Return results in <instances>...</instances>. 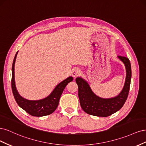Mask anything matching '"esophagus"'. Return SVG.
<instances>
[{"label": "esophagus", "mask_w": 146, "mask_h": 146, "mask_svg": "<svg viewBox=\"0 0 146 146\" xmlns=\"http://www.w3.org/2000/svg\"><path fill=\"white\" fill-rule=\"evenodd\" d=\"M80 74H81V71H80V70L78 68L74 69L72 70V76H73L74 78H76V77H78V76L80 75Z\"/></svg>", "instance_id": "34e87169"}]
</instances>
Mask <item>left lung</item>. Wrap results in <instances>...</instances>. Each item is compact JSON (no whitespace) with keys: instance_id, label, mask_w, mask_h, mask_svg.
<instances>
[{"instance_id":"obj_1","label":"left lung","mask_w":146,"mask_h":146,"mask_svg":"<svg viewBox=\"0 0 146 146\" xmlns=\"http://www.w3.org/2000/svg\"><path fill=\"white\" fill-rule=\"evenodd\" d=\"M124 63L126 68V79L121 92L115 98L102 99L95 95L88 83L82 78L77 77L76 82L78 85V96L81 107L88 114L99 117H107L120 110L124 105L129 95L131 69L129 59L125 56H118Z\"/></svg>"}]
</instances>
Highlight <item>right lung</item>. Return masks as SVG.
I'll return each instance as SVG.
<instances>
[{"label": "right lung", "instance_id": "obj_1", "mask_svg": "<svg viewBox=\"0 0 146 146\" xmlns=\"http://www.w3.org/2000/svg\"><path fill=\"white\" fill-rule=\"evenodd\" d=\"M17 52L16 54L12 65L11 88L13 96L17 104L21 108L32 116L41 117L49 115L56 109L59 104L61 94L68 83L73 80V77H69L61 82L47 98L39 100H29L25 99L17 91L15 81V64Z\"/></svg>", "mask_w": 146, "mask_h": 146}]
</instances>
